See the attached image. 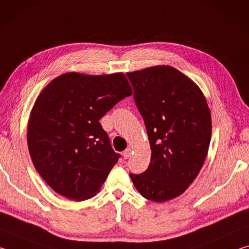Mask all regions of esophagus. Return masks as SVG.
<instances>
[{"label":"esophagus","instance_id":"1","mask_svg":"<svg viewBox=\"0 0 249 249\" xmlns=\"http://www.w3.org/2000/svg\"><path fill=\"white\" fill-rule=\"evenodd\" d=\"M130 153H132V150H130V148H127L125 151H123V157L125 159H127L130 156Z\"/></svg>","mask_w":249,"mask_h":249}]
</instances>
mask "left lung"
Segmentation results:
<instances>
[{
	"mask_svg": "<svg viewBox=\"0 0 249 249\" xmlns=\"http://www.w3.org/2000/svg\"><path fill=\"white\" fill-rule=\"evenodd\" d=\"M126 75L151 149L147 170L129 177L146 199H175L196 178L208 155L212 134L208 103L200 88L174 67H150Z\"/></svg>",
	"mask_w": 249,
	"mask_h": 249,
	"instance_id": "obj_1",
	"label": "left lung"
}]
</instances>
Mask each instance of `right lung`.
Listing matches in <instances>:
<instances>
[{"label": "right lung", "mask_w": 249, "mask_h": 249, "mask_svg": "<svg viewBox=\"0 0 249 249\" xmlns=\"http://www.w3.org/2000/svg\"><path fill=\"white\" fill-rule=\"evenodd\" d=\"M132 93L121 72H68L40 92L28 121V150L34 167L58 195L83 201L100 190L121 155L99 121Z\"/></svg>", "instance_id": "right-lung-1"}]
</instances>
